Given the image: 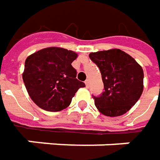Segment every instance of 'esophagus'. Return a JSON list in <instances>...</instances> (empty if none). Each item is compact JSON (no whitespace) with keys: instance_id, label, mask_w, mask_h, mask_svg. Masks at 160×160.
<instances>
[{"instance_id":"obj_1","label":"esophagus","mask_w":160,"mask_h":160,"mask_svg":"<svg viewBox=\"0 0 160 160\" xmlns=\"http://www.w3.org/2000/svg\"><path fill=\"white\" fill-rule=\"evenodd\" d=\"M84 83H85V86L88 88L89 87V85H90V83H89V80H85V82H84Z\"/></svg>"}]
</instances>
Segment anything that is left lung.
<instances>
[{
    "label": "left lung",
    "mask_w": 160,
    "mask_h": 160,
    "mask_svg": "<svg viewBox=\"0 0 160 160\" xmlns=\"http://www.w3.org/2000/svg\"><path fill=\"white\" fill-rule=\"evenodd\" d=\"M102 74L104 92L93 96L99 111L108 117L126 113L137 102L143 91V70L125 52L112 49L89 54Z\"/></svg>",
    "instance_id": "8db88e82"
}]
</instances>
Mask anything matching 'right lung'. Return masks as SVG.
<instances>
[{"label": "right lung", "mask_w": 160, "mask_h": 160, "mask_svg": "<svg viewBox=\"0 0 160 160\" xmlns=\"http://www.w3.org/2000/svg\"><path fill=\"white\" fill-rule=\"evenodd\" d=\"M77 54L67 49L50 47L27 58L23 81L28 94L41 108L57 112L70 105L77 90L85 84L77 79L72 62Z\"/></svg>", "instance_id": "obj_1"}]
</instances>
